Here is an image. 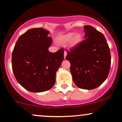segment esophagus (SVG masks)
Here are the masks:
<instances>
[{"instance_id": "1", "label": "esophagus", "mask_w": 122, "mask_h": 122, "mask_svg": "<svg viewBox=\"0 0 122 122\" xmlns=\"http://www.w3.org/2000/svg\"><path fill=\"white\" fill-rule=\"evenodd\" d=\"M66 55H67V53H66V51H64V58H65V57H66Z\"/></svg>"}]
</instances>
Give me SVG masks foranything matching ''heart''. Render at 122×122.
Listing matches in <instances>:
<instances>
[{"label": "heart", "mask_w": 122, "mask_h": 122, "mask_svg": "<svg viewBox=\"0 0 122 122\" xmlns=\"http://www.w3.org/2000/svg\"><path fill=\"white\" fill-rule=\"evenodd\" d=\"M82 39V36L81 34H75L73 32H70L62 36L60 38V41L62 42H68L72 40V45L75 46L80 42Z\"/></svg>", "instance_id": "b5f03b06"}]
</instances>
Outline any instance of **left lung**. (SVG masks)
Wrapping results in <instances>:
<instances>
[{"instance_id":"1","label":"left lung","mask_w":122,"mask_h":122,"mask_svg":"<svg viewBox=\"0 0 122 122\" xmlns=\"http://www.w3.org/2000/svg\"><path fill=\"white\" fill-rule=\"evenodd\" d=\"M84 28L85 40L67 50L65 59L71 63L75 85L81 89H93L107 78L111 57L104 35L89 25Z\"/></svg>"}]
</instances>
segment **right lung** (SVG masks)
Segmentation results:
<instances>
[{"mask_svg":"<svg viewBox=\"0 0 122 122\" xmlns=\"http://www.w3.org/2000/svg\"><path fill=\"white\" fill-rule=\"evenodd\" d=\"M50 32L34 28L21 35L12 53V68L21 86L32 92L49 90L56 82V74L64 60V50L49 51L52 43Z\"/></svg>","mask_w":122,"mask_h":122,"instance_id":"right-lung-1","label":"right lung"}]
</instances>
